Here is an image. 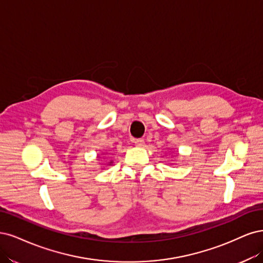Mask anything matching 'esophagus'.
Listing matches in <instances>:
<instances>
[{"label":"esophagus","mask_w":263,"mask_h":263,"mask_svg":"<svg viewBox=\"0 0 263 263\" xmlns=\"http://www.w3.org/2000/svg\"><path fill=\"white\" fill-rule=\"evenodd\" d=\"M133 143H134V145L135 146H138V147H142V146H144V140H142V139H135V140H133Z\"/></svg>","instance_id":"esophagus-1"}]
</instances>
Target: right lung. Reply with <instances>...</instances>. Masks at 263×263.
Instances as JSON below:
<instances>
[{
    "instance_id": "obj_1",
    "label": "right lung",
    "mask_w": 263,
    "mask_h": 263,
    "mask_svg": "<svg viewBox=\"0 0 263 263\" xmlns=\"http://www.w3.org/2000/svg\"><path fill=\"white\" fill-rule=\"evenodd\" d=\"M107 164H108V165H111V164H112V162H111V160H110V162H108Z\"/></svg>"
}]
</instances>
